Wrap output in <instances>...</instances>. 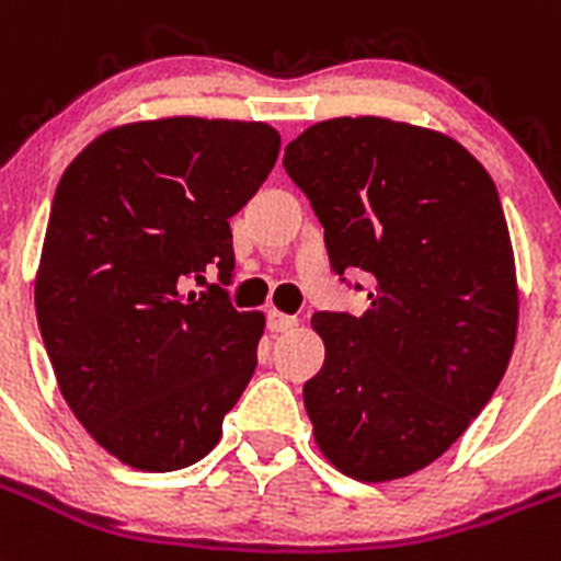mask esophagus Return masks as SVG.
<instances>
[{
	"label": "esophagus",
	"mask_w": 561,
	"mask_h": 561,
	"mask_svg": "<svg viewBox=\"0 0 561 561\" xmlns=\"http://www.w3.org/2000/svg\"><path fill=\"white\" fill-rule=\"evenodd\" d=\"M299 324L296 316L279 313V310H267V330H274V333H285V330H294Z\"/></svg>",
	"instance_id": "esophagus-1"
}]
</instances>
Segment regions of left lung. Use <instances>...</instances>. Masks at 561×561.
I'll return each instance as SVG.
<instances>
[{
  "label": "left lung",
  "instance_id": "1",
  "mask_svg": "<svg viewBox=\"0 0 561 561\" xmlns=\"http://www.w3.org/2000/svg\"><path fill=\"white\" fill-rule=\"evenodd\" d=\"M282 163L335 274L369 279L362 316H313L316 443L353 480L415 474L480 415L514 350L519 296L494 180L449 135L373 115L310 126Z\"/></svg>",
  "mask_w": 561,
  "mask_h": 561
}]
</instances>
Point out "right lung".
<instances>
[{"instance_id":"add662e5","label":"right lung","mask_w":561,"mask_h":561,"mask_svg":"<svg viewBox=\"0 0 561 561\" xmlns=\"http://www.w3.org/2000/svg\"><path fill=\"white\" fill-rule=\"evenodd\" d=\"M279 133L260 121L160 118L99 135L61 174L36 274V319L78 423L140 471L220 443L256 369L262 313H240L231 220L265 183Z\"/></svg>"}]
</instances>
